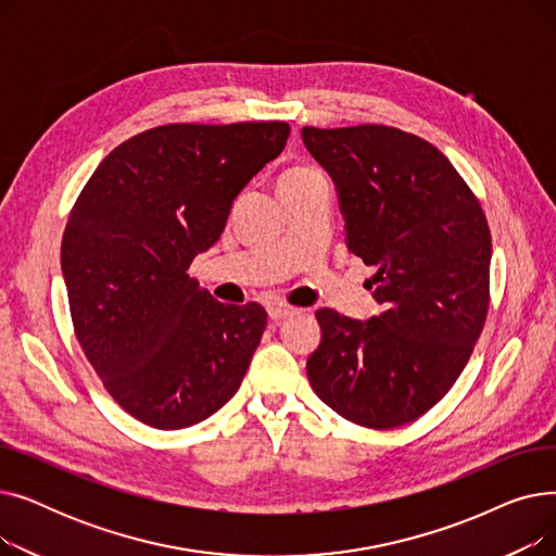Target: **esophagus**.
Instances as JSON below:
<instances>
[{
  "label": "esophagus",
  "mask_w": 556,
  "mask_h": 556,
  "mask_svg": "<svg viewBox=\"0 0 556 556\" xmlns=\"http://www.w3.org/2000/svg\"><path fill=\"white\" fill-rule=\"evenodd\" d=\"M268 313H270V317L273 319H288V317H293V315H298L300 313V308H295V306H288V304H283V302H273L270 306H268Z\"/></svg>",
  "instance_id": "1"
}]
</instances>
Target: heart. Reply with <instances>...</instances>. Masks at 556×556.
Masks as SVG:
<instances>
[{"mask_svg": "<svg viewBox=\"0 0 556 556\" xmlns=\"http://www.w3.org/2000/svg\"><path fill=\"white\" fill-rule=\"evenodd\" d=\"M319 173L315 166H306V164H300V166H290L279 182H300V180H311V178H319Z\"/></svg>", "mask_w": 556, "mask_h": 556, "instance_id": "heart-1", "label": "heart"}]
</instances>
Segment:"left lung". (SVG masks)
Here are the masks:
<instances>
[{"instance_id": "obj_1", "label": "left lung", "mask_w": 556, "mask_h": 556, "mask_svg": "<svg viewBox=\"0 0 556 556\" xmlns=\"http://www.w3.org/2000/svg\"><path fill=\"white\" fill-rule=\"evenodd\" d=\"M302 139L333 178L346 248L376 268L383 306L367 323L315 313L323 342L306 361L311 388L358 426L410 424L453 388L482 333L486 216L448 157L417 135L306 126Z\"/></svg>"}]
</instances>
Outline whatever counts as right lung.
<instances>
[{"label":"right lung","instance_id":"obj_1","mask_svg":"<svg viewBox=\"0 0 556 556\" xmlns=\"http://www.w3.org/2000/svg\"><path fill=\"white\" fill-rule=\"evenodd\" d=\"M288 135L286 122L143 130L74 202L61 248L74 333L110 396L146 426L189 428L241 388L268 313L214 300L187 270Z\"/></svg>","mask_w":556,"mask_h":556}]
</instances>
